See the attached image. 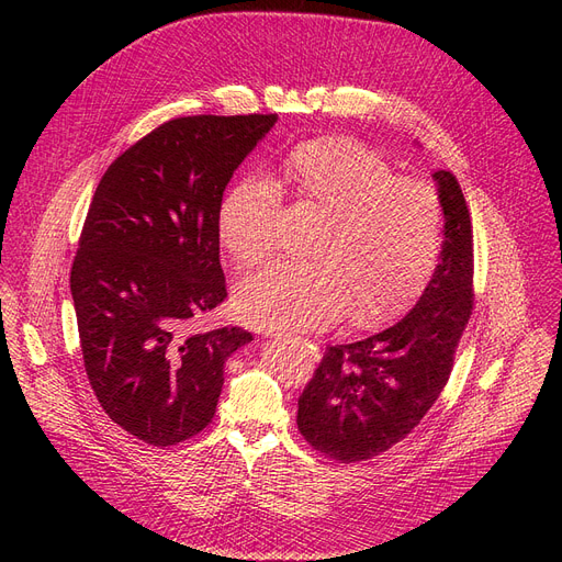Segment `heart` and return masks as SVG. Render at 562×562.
<instances>
[{
    "label": "heart",
    "mask_w": 562,
    "mask_h": 562,
    "mask_svg": "<svg viewBox=\"0 0 562 562\" xmlns=\"http://www.w3.org/2000/svg\"><path fill=\"white\" fill-rule=\"evenodd\" d=\"M291 200L326 214L314 261H273L246 278L234 296L241 321L263 330H321L346 314L373 326L401 312L426 286L441 248L435 189L352 138L307 140L284 159ZM284 193L276 177L246 172L223 193L218 239L241 266L269 255Z\"/></svg>",
    "instance_id": "b5f03b06"
}]
</instances>
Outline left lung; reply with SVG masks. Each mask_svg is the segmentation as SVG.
I'll return each instance as SVG.
<instances>
[{"label":"left lung","mask_w":562,"mask_h":562,"mask_svg":"<svg viewBox=\"0 0 562 562\" xmlns=\"http://www.w3.org/2000/svg\"><path fill=\"white\" fill-rule=\"evenodd\" d=\"M445 210L439 263L392 328L328 346L299 398V430L330 460L350 464L390 451L419 426L449 382L456 350L474 312V229L451 170L435 175Z\"/></svg>","instance_id":"left-lung-1"}]
</instances>
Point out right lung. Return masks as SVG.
Returning a JSON list of instances; mask_svg holds the SVG:
<instances>
[{
    "mask_svg": "<svg viewBox=\"0 0 562 562\" xmlns=\"http://www.w3.org/2000/svg\"><path fill=\"white\" fill-rule=\"evenodd\" d=\"M278 113L187 115L117 157L95 189L70 271L88 382L106 415L153 447L210 426L244 328L195 333L227 299L216 212Z\"/></svg>",
    "mask_w": 562,
    "mask_h": 562,
    "instance_id": "1",
    "label": "right lung"
}]
</instances>
